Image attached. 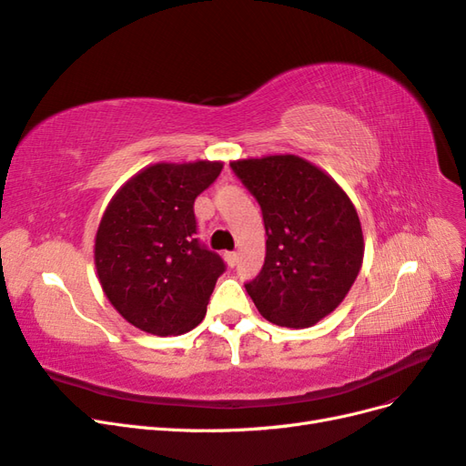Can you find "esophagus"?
Here are the masks:
<instances>
[{
  "label": "esophagus",
  "instance_id": "1",
  "mask_svg": "<svg viewBox=\"0 0 466 466\" xmlns=\"http://www.w3.org/2000/svg\"><path fill=\"white\" fill-rule=\"evenodd\" d=\"M223 258H225V264H228L229 268H235V266H237V260H238L237 252H225Z\"/></svg>",
  "mask_w": 466,
  "mask_h": 466
}]
</instances>
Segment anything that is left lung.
Wrapping results in <instances>:
<instances>
[{"mask_svg":"<svg viewBox=\"0 0 466 466\" xmlns=\"http://www.w3.org/2000/svg\"><path fill=\"white\" fill-rule=\"evenodd\" d=\"M262 208L266 258L245 286L258 313L278 327L309 329L344 301L361 270L356 206L338 182L298 155L231 161Z\"/></svg>","mask_w":466,"mask_h":466,"instance_id":"obj_1","label":"left lung"}]
</instances>
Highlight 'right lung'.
Returning <instances> with one entry per match:
<instances>
[{
    "mask_svg": "<svg viewBox=\"0 0 466 466\" xmlns=\"http://www.w3.org/2000/svg\"><path fill=\"white\" fill-rule=\"evenodd\" d=\"M221 161L153 163L112 196L95 235V268L110 305L136 329L178 336L204 320L223 260L196 238L194 200Z\"/></svg>",
    "mask_w": 466,
    "mask_h": 466,
    "instance_id": "right-lung-1",
    "label": "right lung"
}]
</instances>
